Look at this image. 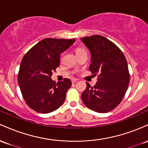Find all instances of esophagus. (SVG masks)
Returning <instances> with one entry per match:
<instances>
[{
    "label": "esophagus",
    "instance_id": "obj_1",
    "mask_svg": "<svg viewBox=\"0 0 148 148\" xmlns=\"http://www.w3.org/2000/svg\"><path fill=\"white\" fill-rule=\"evenodd\" d=\"M77 81H78V79H75V78H73V79H71V82H72V83H75V82H77Z\"/></svg>",
    "mask_w": 148,
    "mask_h": 148
}]
</instances>
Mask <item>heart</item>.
Instances as JSON below:
<instances>
[{
  "label": "heart",
  "instance_id": "1",
  "mask_svg": "<svg viewBox=\"0 0 148 148\" xmlns=\"http://www.w3.org/2000/svg\"><path fill=\"white\" fill-rule=\"evenodd\" d=\"M82 50H84V49H81V48H77V49H76V53H78L79 52H80V51H82Z\"/></svg>",
  "mask_w": 148,
  "mask_h": 148
}]
</instances>
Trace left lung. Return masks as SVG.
I'll return each mask as SVG.
<instances>
[{
  "mask_svg": "<svg viewBox=\"0 0 148 148\" xmlns=\"http://www.w3.org/2000/svg\"><path fill=\"white\" fill-rule=\"evenodd\" d=\"M81 40L91 52L89 70L99 75L97 82L87 88L82 94L88 108L101 113L110 112L120 103L130 81L127 59L120 49L103 36L84 37Z\"/></svg>",
  "mask_w": 148,
  "mask_h": 148,
  "instance_id": "8db88e82",
  "label": "left lung"
}]
</instances>
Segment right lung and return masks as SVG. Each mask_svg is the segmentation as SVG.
Listing matches in <instances>:
<instances>
[{
  "label": "right lung",
  "mask_w": 148,
  "mask_h": 148,
  "mask_svg": "<svg viewBox=\"0 0 148 148\" xmlns=\"http://www.w3.org/2000/svg\"><path fill=\"white\" fill-rule=\"evenodd\" d=\"M75 39L45 38L23 57L18 73V83L25 102L32 110L49 113L64 103L71 81L64 78L56 83L51 76L59 67L60 54Z\"/></svg>",
  "instance_id": "obj_1"
}]
</instances>
